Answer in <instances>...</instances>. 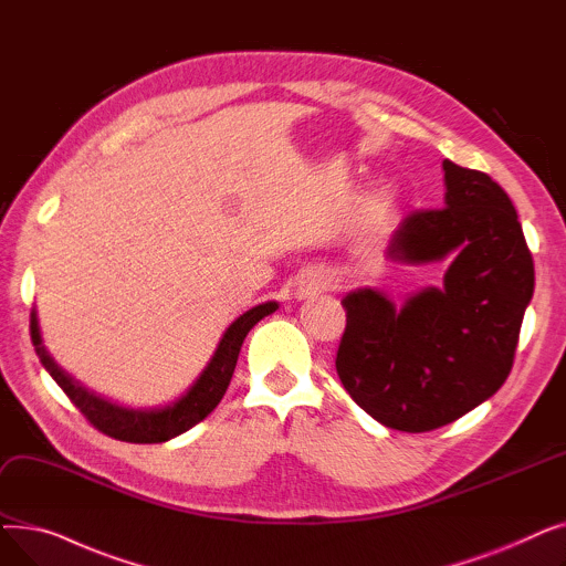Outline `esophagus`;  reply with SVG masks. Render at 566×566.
Listing matches in <instances>:
<instances>
[{"instance_id":"34e87169","label":"esophagus","mask_w":566,"mask_h":566,"mask_svg":"<svg viewBox=\"0 0 566 566\" xmlns=\"http://www.w3.org/2000/svg\"><path fill=\"white\" fill-rule=\"evenodd\" d=\"M312 284H314V289H331L333 284H335V277L331 275V273H316L314 275V280H312Z\"/></svg>"}]
</instances>
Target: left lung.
Wrapping results in <instances>:
<instances>
[{"label":"left lung","instance_id":"1","mask_svg":"<svg viewBox=\"0 0 566 566\" xmlns=\"http://www.w3.org/2000/svg\"><path fill=\"white\" fill-rule=\"evenodd\" d=\"M444 206L408 213L388 259L448 261L442 286L395 305L376 289L346 293L339 380L385 427L422 433L459 420L507 380L534 263L516 208L493 178L442 160Z\"/></svg>","mask_w":566,"mask_h":566}]
</instances>
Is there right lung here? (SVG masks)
Listing matches in <instances>:
<instances>
[{
	"label": "right lung",
	"mask_w": 566,
	"mask_h": 566,
	"mask_svg": "<svg viewBox=\"0 0 566 566\" xmlns=\"http://www.w3.org/2000/svg\"><path fill=\"white\" fill-rule=\"evenodd\" d=\"M275 310H277V303L271 301V303L252 307L243 316H238L224 331L213 358L208 360V365L203 367L199 378L190 385L188 392L178 397L176 401H171L169 406H160V408H124L98 397L92 390L82 388L73 376H69L50 358V353L45 350L41 339L36 312H32V342H34L36 355L41 358V365L56 380L59 388L66 392V397L75 403V408H80L84 418L98 431L124 442H165L199 424L206 415L220 403V399L229 388V380L233 376L243 339L263 316L273 314Z\"/></svg>",
	"instance_id": "add662e5"
}]
</instances>
